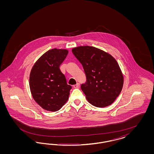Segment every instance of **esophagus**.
<instances>
[{"mask_svg":"<svg viewBox=\"0 0 154 154\" xmlns=\"http://www.w3.org/2000/svg\"><path fill=\"white\" fill-rule=\"evenodd\" d=\"M73 87L74 88H79L80 87V84L79 83H77L76 84L74 85Z\"/></svg>","mask_w":154,"mask_h":154,"instance_id":"1","label":"esophagus"}]
</instances>
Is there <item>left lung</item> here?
I'll return each instance as SVG.
<instances>
[{"label": "left lung", "instance_id": "1", "mask_svg": "<svg viewBox=\"0 0 154 154\" xmlns=\"http://www.w3.org/2000/svg\"><path fill=\"white\" fill-rule=\"evenodd\" d=\"M72 52L84 68L87 77L81 88L89 103L97 107L110 106L120 94L124 76L114 57L92 46H79Z\"/></svg>", "mask_w": 154, "mask_h": 154}]
</instances>
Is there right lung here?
I'll return each mask as SVG.
<instances>
[{
	"mask_svg": "<svg viewBox=\"0 0 154 154\" xmlns=\"http://www.w3.org/2000/svg\"><path fill=\"white\" fill-rule=\"evenodd\" d=\"M68 54L65 49L48 50L38 59L32 68L29 87L35 102L44 110H60L69 99L72 86L59 69Z\"/></svg>",
	"mask_w": 154,
	"mask_h": 154,
	"instance_id": "1",
	"label": "right lung"
}]
</instances>
